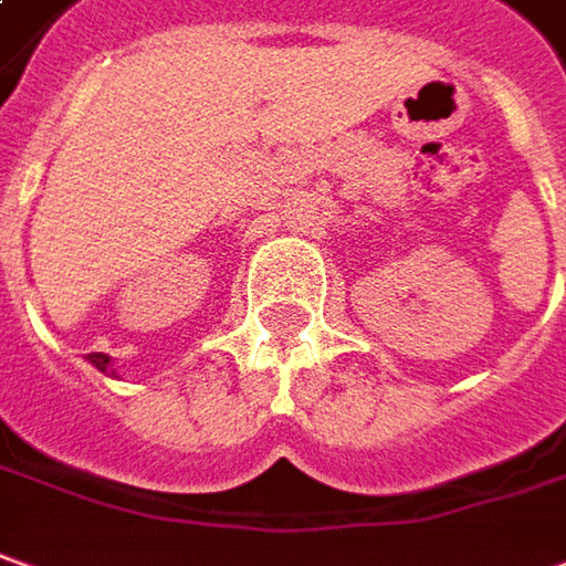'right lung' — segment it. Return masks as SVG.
Masks as SVG:
<instances>
[{
  "instance_id": "obj_1",
  "label": "right lung",
  "mask_w": 566,
  "mask_h": 566,
  "mask_svg": "<svg viewBox=\"0 0 566 566\" xmlns=\"http://www.w3.org/2000/svg\"><path fill=\"white\" fill-rule=\"evenodd\" d=\"M90 363L98 368V371H105V375H114L111 371V356H105V353H90Z\"/></svg>"
}]
</instances>
